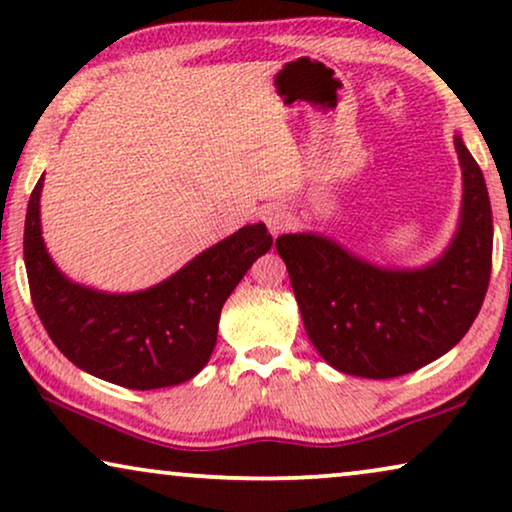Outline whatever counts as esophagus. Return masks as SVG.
Masks as SVG:
<instances>
[{"mask_svg":"<svg viewBox=\"0 0 512 512\" xmlns=\"http://www.w3.org/2000/svg\"><path fill=\"white\" fill-rule=\"evenodd\" d=\"M263 221H265V226H268V230H270L272 235H279V233H284L286 228H289L291 214L286 212L284 207L272 205V207H268L263 212Z\"/></svg>","mask_w":512,"mask_h":512,"instance_id":"obj_1","label":"esophagus"}]
</instances>
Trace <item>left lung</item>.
I'll use <instances>...</instances> for the list:
<instances>
[{
	"label": "left lung",
	"mask_w": 512,
	"mask_h": 512,
	"mask_svg": "<svg viewBox=\"0 0 512 512\" xmlns=\"http://www.w3.org/2000/svg\"><path fill=\"white\" fill-rule=\"evenodd\" d=\"M464 202L454 240L436 263L387 270L312 233L282 235L305 331L340 373L389 380L457 345L478 317L492 275V207L480 165L454 137Z\"/></svg>",
	"instance_id": "8db88e82"
}]
</instances>
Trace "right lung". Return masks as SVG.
I'll list each match as a JSON object with an SVG mask.
<instances>
[{"instance_id":"obj_1","label":"right lung","mask_w":512,"mask_h":512,"mask_svg":"<svg viewBox=\"0 0 512 512\" xmlns=\"http://www.w3.org/2000/svg\"><path fill=\"white\" fill-rule=\"evenodd\" d=\"M41 186L44 177L27 202L23 254L34 310L55 347L86 373L128 389H163L198 375L214 352L223 303L272 247L268 228H240L146 291L100 293L69 282L48 256Z\"/></svg>"}]
</instances>
